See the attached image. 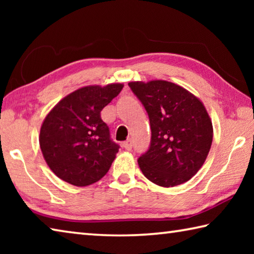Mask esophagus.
Here are the masks:
<instances>
[{
	"instance_id": "obj_1",
	"label": "esophagus",
	"mask_w": 254,
	"mask_h": 254,
	"mask_svg": "<svg viewBox=\"0 0 254 254\" xmlns=\"http://www.w3.org/2000/svg\"><path fill=\"white\" fill-rule=\"evenodd\" d=\"M123 148L127 150V151H130L132 149V141L131 140H127L126 142H123Z\"/></svg>"
}]
</instances>
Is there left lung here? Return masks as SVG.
Returning <instances> with one entry per match:
<instances>
[{
  "instance_id": "1",
  "label": "left lung",
  "mask_w": 254,
  "mask_h": 254,
  "mask_svg": "<svg viewBox=\"0 0 254 254\" xmlns=\"http://www.w3.org/2000/svg\"><path fill=\"white\" fill-rule=\"evenodd\" d=\"M149 115L151 142L137 163L150 182L174 187L188 182L207 158L213 126L198 97L167 80L130 81Z\"/></svg>"
}]
</instances>
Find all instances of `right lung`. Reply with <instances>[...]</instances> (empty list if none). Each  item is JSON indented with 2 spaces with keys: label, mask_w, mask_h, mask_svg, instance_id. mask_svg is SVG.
<instances>
[{
  "label": "right lung",
  "mask_w": 254,
  "mask_h": 254,
  "mask_svg": "<svg viewBox=\"0 0 254 254\" xmlns=\"http://www.w3.org/2000/svg\"><path fill=\"white\" fill-rule=\"evenodd\" d=\"M123 84L85 86L68 94L47 114L39 143L53 173L84 187L104 177L119 151L101 111L122 91Z\"/></svg>",
  "instance_id": "obj_1"
}]
</instances>
